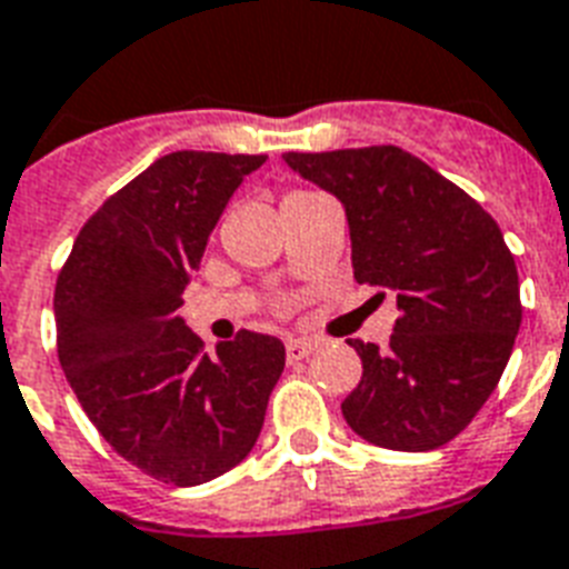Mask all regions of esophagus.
<instances>
[{"mask_svg": "<svg viewBox=\"0 0 569 569\" xmlns=\"http://www.w3.org/2000/svg\"><path fill=\"white\" fill-rule=\"evenodd\" d=\"M318 350V341L311 339H290L288 341V360H306L309 353Z\"/></svg>", "mask_w": 569, "mask_h": 569, "instance_id": "esophagus-1", "label": "esophagus"}]
</instances>
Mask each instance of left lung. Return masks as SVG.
<instances>
[{"mask_svg": "<svg viewBox=\"0 0 569 569\" xmlns=\"http://www.w3.org/2000/svg\"><path fill=\"white\" fill-rule=\"evenodd\" d=\"M281 158L345 207L353 279L396 290L399 302L390 348L350 339L362 378L341 401L345 420L375 447L438 450L492 396L522 323L501 228L399 147Z\"/></svg>", "mask_w": 569, "mask_h": 569, "instance_id": "8db88e82", "label": "left lung"}]
</instances>
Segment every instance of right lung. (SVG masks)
<instances>
[{"label":"right lung","mask_w":569,"mask_h":569,"mask_svg":"<svg viewBox=\"0 0 569 569\" xmlns=\"http://www.w3.org/2000/svg\"><path fill=\"white\" fill-rule=\"evenodd\" d=\"M267 156L170 152L83 224L57 279L59 362L101 438L149 477L200 486L258 441L284 371L276 336L203 350L179 318L221 212Z\"/></svg>","instance_id":"right-lung-1"}]
</instances>
